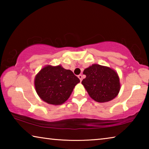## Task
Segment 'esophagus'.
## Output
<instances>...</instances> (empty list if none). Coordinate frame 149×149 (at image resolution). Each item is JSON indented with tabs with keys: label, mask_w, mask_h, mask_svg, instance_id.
Masks as SVG:
<instances>
[{
	"label": "esophagus",
	"mask_w": 149,
	"mask_h": 149,
	"mask_svg": "<svg viewBox=\"0 0 149 149\" xmlns=\"http://www.w3.org/2000/svg\"><path fill=\"white\" fill-rule=\"evenodd\" d=\"M78 78H79V79H80V81H82V79H83V76H82V75H78Z\"/></svg>",
	"instance_id": "1"
}]
</instances>
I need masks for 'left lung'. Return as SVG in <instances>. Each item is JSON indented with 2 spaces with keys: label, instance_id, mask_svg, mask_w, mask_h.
<instances>
[{
  "label": "left lung",
  "instance_id": "left-lung-1",
  "mask_svg": "<svg viewBox=\"0 0 149 149\" xmlns=\"http://www.w3.org/2000/svg\"><path fill=\"white\" fill-rule=\"evenodd\" d=\"M83 79L88 94L95 101L106 102L114 99L120 90V79L117 72L109 67L93 64L85 69Z\"/></svg>",
  "mask_w": 149,
  "mask_h": 149
}]
</instances>
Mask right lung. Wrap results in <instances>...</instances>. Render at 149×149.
<instances>
[{
  "instance_id": "add662e5",
  "label": "right lung",
  "mask_w": 149,
  "mask_h": 149,
  "mask_svg": "<svg viewBox=\"0 0 149 149\" xmlns=\"http://www.w3.org/2000/svg\"><path fill=\"white\" fill-rule=\"evenodd\" d=\"M79 78L71 70L62 65H48L42 68L35 78L37 95L48 104L60 105L68 99Z\"/></svg>"
}]
</instances>
